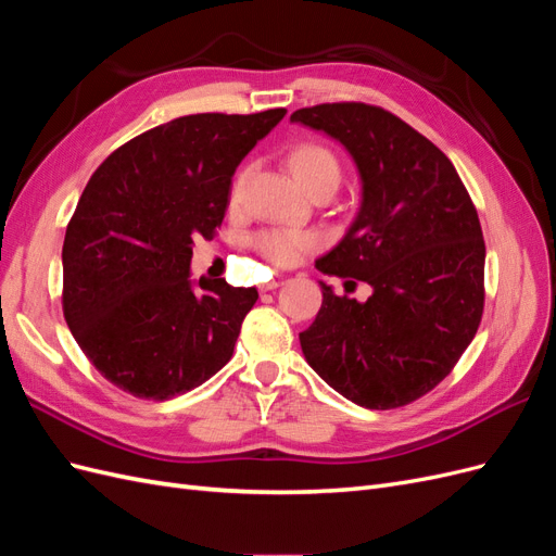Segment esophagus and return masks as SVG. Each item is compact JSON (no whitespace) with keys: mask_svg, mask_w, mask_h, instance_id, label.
<instances>
[{"mask_svg":"<svg viewBox=\"0 0 556 556\" xmlns=\"http://www.w3.org/2000/svg\"><path fill=\"white\" fill-rule=\"evenodd\" d=\"M280 285H282V282H278V280H268V282H264V285H262L260 290H262V292H271V290L280 288Z\"/></svg>","mask_w":556,"mask_h":556,"instance_id":"esophagus-1","label":"esophagus"}]
</instances>
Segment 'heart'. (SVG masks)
Here are the masks:
<instances>
[{
	"mask_svg": "<svg viewBox=\"0 0 556 556\" xmlns=\"http://www.w3.org/2000/svg\"><path fill=\"white\" fill-rule=\"evenodd\" d=\"M290 169L296 182L306 192H313L319 188H329L336 192V188L341 185V162L327 146H319V143L296 146L290 153ZM241 190H243V176H239L237 182H233L231 201H239ZM255 245L271 264L288 266L304 255V252L313 245V239L294 231H264L255 239Z\"/></svg>",
	"mask_w": 556,
	"mask_h": 556,
	"instance_id": "heart-1",
	"label": "heart"
}]
</instances>
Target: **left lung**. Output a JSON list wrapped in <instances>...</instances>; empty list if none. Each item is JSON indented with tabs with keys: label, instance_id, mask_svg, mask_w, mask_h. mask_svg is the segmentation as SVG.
Instances as JSON below:
<instances>
[{
	"label": "left lung",
	"instance_id": "8db88e82",
	"mask_svg": "<svg viewBox=\"0 0 556 556\" xmlns=\"http://www.w3.org/2000/svg\"><path fill=\"white\" fill-rule=\"evenodd\" d=\"M292 123L339 141L362 199L343 239L315 268L357 280L371 296H339L299 333L313 371L352 403L399 408L433 390L464 355L484 306L478 211L452 162L390 111L368 104L299 109Z\"/></svg>",
	"mask_w": 556,
	"mask_h": 556
}]
</instances>
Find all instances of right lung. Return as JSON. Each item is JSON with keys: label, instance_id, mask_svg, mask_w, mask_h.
<instances>
[{"label": "right lung", "instance_id": "1", "mask_svg": "<svg viewBox=\"0 0 556 556\" xmlns=\"http://www.w3.org/2000/svg\"><path fill=\"white\" fill-rule=\"evenodd\" d=\"M285 109L197 113L111 153L64 233V319L109 382L164 401L231 359L255 288L192 280V243L223 225L231 176Z\"/></svg>", "mask_w": 556, "mask_h": 556}]
</instances>
